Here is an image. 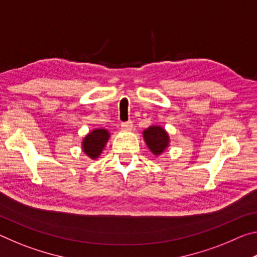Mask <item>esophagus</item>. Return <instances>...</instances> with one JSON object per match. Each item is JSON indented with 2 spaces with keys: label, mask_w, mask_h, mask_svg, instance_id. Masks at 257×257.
Wrapping results in <instances>:
<instances>
[{
  "label": "esophagus",
  "mask_w": 257,
  "mask_h": 257,
  "mask_svg": "<svg viewBox=\"0 0 257 257\" xmlns=\"http://www.w3.org/2000/svg\"><path fill=\"white\" fill-rule=\"evenodd\" d=\"M133 121H127V122H122L121 123V129L124 130V132H129V130L133 129Z\"/></svg>",
  "instance_id": "34e87169"
}]
</instances>
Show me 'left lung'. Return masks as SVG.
Here are the masks:
<instances>
[{
    "instance_id": "obj_1",
    "label": "left lung",
    "mask_w": 257,
    "mask_h": 257,
    "mask_svg": "<svg viewBox=\"0 0 257 257\" xmlns=\"http://www.w3.org/2000/svg\"><path fill=\"white\" fill-rule=\"evenodd\" d=\"M143 136H144L146 145L154 155L162 154L169 146V135L159 125H151L144 130Z\"/></svg>"
}]
</instances>
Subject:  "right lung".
I'll return each mask as SVG.
<instances>
[{
	"mask_svg": "<svg viewBox=\"0 0 257 257\" xmlns=\"http://www.w3.org/2000/svg\"><path fill=\"white\" fill-rule=\"evenodd\" d=\"M110 134L106 129H95L82 141V151L90 159H97L108 141Z\"/></svg>",
	"mask_w": 257,
	"mask_h": 257,
	"instance_id": "add662e5",
	"label": "right lung"
}]
</instances>
